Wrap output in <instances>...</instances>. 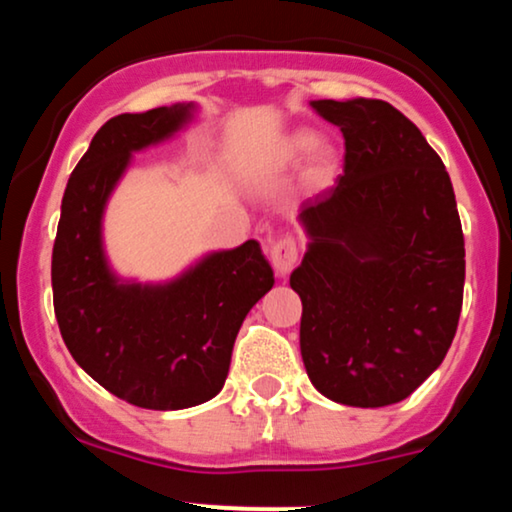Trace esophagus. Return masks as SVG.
<instances>
[{
  "instance_id": "34e87169",
  "label": "esophagus",
  "mask_w": 512,
  "mask_h": 512,
  "mask_svg": "<svg viewBox=\"0 0 512 512\" xmlns=\"http://www.w3.org/2000/svg\"><path fill=\"white\" fill-rule=\"evenodd\" d=\"M269 257H272L274 269L281 276L289 274L298 262V243L293 236H284L279 240H274L272 248H269Z\"/></svg>"
}]
</instances>
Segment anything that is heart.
<instances>
[{"mask_svg": "<svg viewBox=\"0 0 512 512\" xmlns=\"http://www.w3.org/2000/svg\"><path fill=\"white\" fill-rule=\"evenodd\" d=\"M317 149H320V137H317L315 132H308V129H301V132L291 134V137L286 139L279 151V158L284 163H298L313 156Z\"/></svg>", "mask_w": 512, "mask_h": 512, "instance_id": "heart-1", "label": "heart"}]
</instances>
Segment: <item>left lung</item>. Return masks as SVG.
Listing matches in <instances>:
<instances>
[{
	"label": "left lung",
	"mask_w": 512,
	"mask_h": 512,
	"mask_svg": "<svg viewBox=\"0 0 512 512\" xmlns=\"http://www.w3.org/2000/svg\"><path fill=\"white\" fill-rule=\"evenodd\" d=\"M344 134V175L303 202L310 383L349 407L409 397L443 363L462 310L464 236L448 170L419 127L375 98L313 101Z\"/></svg>",
	"instance_id": "obj_1"
}]
</instances>
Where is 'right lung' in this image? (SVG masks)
I'll return each mask as SVG.
<instances>
[{"instance_id": "1", "label": "right lung", "mask_w": 512, "mask_h": 512, "mask_svg": "<svg viewBox=\"0 0 512 512\" xmlns=\"http://www.w3.org/2000/svg\"><path fill=\"white\" fill-rule=\"evenodd\" d=\"M195 113L175 103L108 120L62 197L52 301L74 361L115 397L170 411L221 392L250 308L274 286L257 240L211 252L166 284L122 281L103 250V214L134 151L166 142Z\"/></svg>"}]
</instances>
